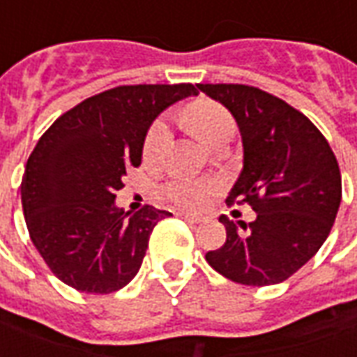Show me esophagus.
<instances>
[{"mask_svg": "<svg viewBox=\"0 0 357 357\" xmlns=\"http://www.w3.org/2000/svg\"><path fill=\"white\" fill-rule=\"evenodd\" d=\"M176 216L183 218L185 222H189V224H201V222H204L201 216H195V214H187V212H176Z\"/></svg>", "mask_w": 357, "mask_h": 357, "instance_id": "esophagus-1", "label": "esophagus"}]
</instances>
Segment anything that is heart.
I'll return each mask as SVG.
<instances>
[{
	"instance_id": "1",
	"label": "heart",
	"mask_w": 357,
	"mask_h": 357,
	"mask_svg": "<svg viewBox=\"0 0 357 357\" xmlns=\"http://www.w3.org/2000/svg\"><path fill=\"white\" fill-rule=\"evenodd\" d=\"M187 122L202 143L210 145L220 133L233 128V118L227 110L214 101H197L187 110ZM170 139V126L166 120H155L143 141L145 160H156ZM222 181L214 178H172L160 185V195L172 204L183 210L204 208L214 195L220 193Z\"/></svg>"
}]
</instances>
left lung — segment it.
Masks as SVG:
<instances>
[{
	"label": "left lung",
	"instance_id": "obj_1",
	"mask_svg": "<svg viewBox=\"0 0 357 357\" xmlns=\"http://www.w3.org/2000/svg\"><path fill=\"white\" fill-rule=\"evenodd\" d=\"M229 109L243 139V172L227 204H250L256 220L233 224L206 262L235 283H281L315 256L335 224L342 181L335 153L300 110L255 86L199 84Z\"/></svg>",
	"mask_w": 357,
	"mask_h": 357
}]
</instances>
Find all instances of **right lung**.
<instances>
[{
	"label": "right lung",
	"mask_w": 357,
	"mask_h": 357,
	"mask_svg": "<svg viewBox=\"0 0 357 357\" xmlns=\"http://www.w3.org/2000/svg\"><path fill=\"white\" fill-rule=\"evenodd\" d=\"M193 84L118 86L88 97L50 126L28 156L20 199L30 239L73 289L109 294L139 271L166 210L114 206L128 168L141 164L151 122Z\"/></svg>",
	"instance_id": "add662e5"
}]
</instances>
